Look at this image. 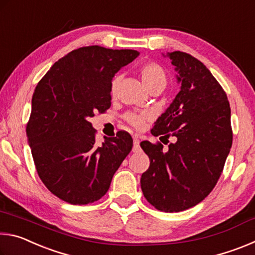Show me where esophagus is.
Masks as SVG:
<instances>
[{
	"instance_id": "esophagus-1",
	"label": "esophagus",
	"mask_w": 255,
	"mask_h": 255,
	"mask_svg": "<svg viewBox=\"0 0 255 255\" xmlns=\"http://www.w3.org/2000/svg\"><path fill=\"white\" fill-rule=\"evenodd\" d=\"M132 139H133L132 152H138V150H139V139H138L137 136H133Z\"/></svg>"
}]
</instances>
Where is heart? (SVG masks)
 Listing matches in <instances>:
<instances>
[{
	"label": "heart",
	"mask_w": 255,
	"mask_h": 255,
	"mask_svg": "<svg viewBox=\"0 0 255 255\" xmlns=\"http://www.w3.org/2000/svg\"><path fill=\"white\" fill-rule=\"evenodd\" d=\"M139 74L141 80H143L144 84L149 91H154V90H163L166 85V74L162 66L154 62H147L144 63L143 65L139 67ZM119 83V76H114L110 82V94L112 97L117 92ZM125 120L128 125L131 127L140 129L144 127V125L148 120V115L144 114V112H128L125 116Z\"/></svg>",
	"instance_id": "b5f03b06"
}]
</instances>
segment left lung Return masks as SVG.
Instances as JSON below:
<instances>
[{
	"mask_svg": "<svg viewBox=\"0 0 255 255\" xmlns=\"http://www.w3.org/2000/svg\"><path fill=\"white\" fill-rule=\"evenodd\" d=\"M167 56L179 73L180 92L150 131L159 139L174 137L175 143L163 150L159 141H141L150 163L140 187L157 210L178 213L213 191L232 147L233 130L226 92L208 68L183 51Z\"/></svg>",
	"mask_w": 255,
	"mask_h": 255,
	"instance_id": "obj_1",
	"label": "left lung"
}]
</instances>
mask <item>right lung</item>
Wrapping results in <instances>:
<instances>
[{
	"instance_id": "right-lung-1",
	"label": "right lung",
	"mask_w": 255,
	"mask_h": 255,
	"mask_svg": "<svg viewBox=\"0 0 255 255\" xmlns=\"http://www.w3.org/2000/svg\"><path fill=\"white\" fill-rule=\"evenodd\" d=\"M137 56L132 49L81 47L58 59L34 89L25 131L37 173L59 199H101L131 150L132 138L124 130L98 145L89 120L111 107L112 77Z\"/></svg>"
}]
</instances>
